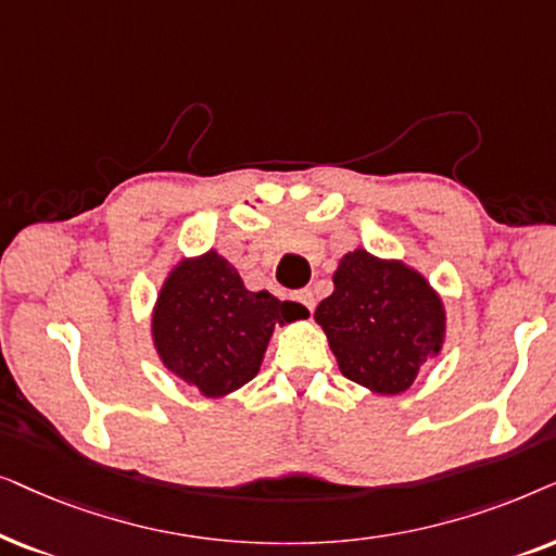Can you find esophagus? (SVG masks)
Returning a JSON list of instances; mask_svg holds the SVG:
<instances>
[{"mask_svg":"<svg viewBox=\"0 0 556 556\" xmlns=\"http://www.w3.org/2000/svg\"><path fill=\"white\" fill-rule=\"evenodd\" d=\"M294 300L302 302V305H305L307 309H313V307H315V294L309 292V290H300L298 294H294Z\"/></svg>","mask_w":556,"mask_h":556,"instance_id":"34e87169","label":"esophagus"}]
</instances>
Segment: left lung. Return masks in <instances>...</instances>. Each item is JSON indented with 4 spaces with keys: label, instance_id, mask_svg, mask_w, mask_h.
Masks as SVG:
<instances>
[{
    "label": "left lung",
    "instance_id": "1",
    "mask_svg": "<svg viewBox=\"0 0 556 556\" xmlns=\"http://www.w3.org/2000/svg\"><path fill=\"white\" fill-rule=\"evenodd\" d=\"M332 282L336 292L317 305L315 320L330 340L340 374L376 394H402L442 348L440 298L421 274L364 249L340 258Z\"/></svg>",
    "mask_w": 556,
    "mask_h": 556
}]
</instances>
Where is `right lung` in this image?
Instances as JSON below:
<instances>
[{
    "label": "right lung",
    "instance_id": "add662e5",
    "mask_svg": "<svg viewBox=\"0 0 556 556\" xmlns=\"http://www.w3.org/2000/svg\"><path fill=\"white\" fill-rule=\"evenodd\" d=\"M307 317L298 302L251 292L216 251L180 262L152 317L157 353L169 371L203 396L231 394L262 366L274 325Z\"/></svg>",
    "mask_w": 556,
    "mask_h": 556
}]
</instances>
